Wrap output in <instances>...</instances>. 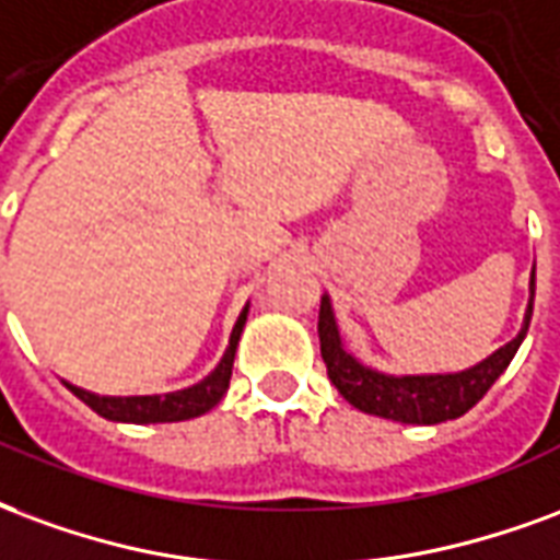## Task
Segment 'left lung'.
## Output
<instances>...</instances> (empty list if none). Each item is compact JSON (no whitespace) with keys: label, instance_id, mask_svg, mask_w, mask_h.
I'll use <instances>...</instances> for the list:
<instances>
[{"label":"left lung","instance_id":"obj_1","mask_svg":"<svg viewBox=\"0 0 560 560\" xmlns=\"http://www.w3.org/2000/svg\"><path fill=\"white\" fill-rule=\"evenodd\" d=\"M534 313V271L528 280V307L522 319L520 334L501 349L483 358L480 364L459 370V373H420V375H394L366 366L361 358H354L342 342L340 325L334 316V304L328 295H322L319 307V342L322 361L328 366V378L340 390L346 402L354 409L375 418L399 420V423H442V420L463 418L465 411L477 406L495 378L510 366L513 354L520 352L522 340L528 334Z\"/></svg>","mask_w":560,"mask_h":560}]
</instances>
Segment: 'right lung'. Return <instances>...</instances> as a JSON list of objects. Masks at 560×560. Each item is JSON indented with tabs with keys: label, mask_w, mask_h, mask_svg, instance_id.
<instances>
[{
	"label": "right lung",
	"mask_w": 560,
	"mask_h": 560,
	"mask_svg": "<svg viewBox=\"0 0 560 560\" xmlns=\"http://www.w3.org/2000/svg\"><path fill=\"white\" fill-rule=\"evenodd\" d=\"M247 310L250 304H244L241 316L235 319V328L230 334V346L220 358V364L211 373L182 390H170V394H145V397H101L92 390L65 382L73 397H80L92 411H97L101 418L116 420V423H175V420H190L206 415L218 406L232 378V364H235V349H238L241 330L247 322Z\"/></svg>",
	"instance_id": "obj_1"
}]
</instances>
